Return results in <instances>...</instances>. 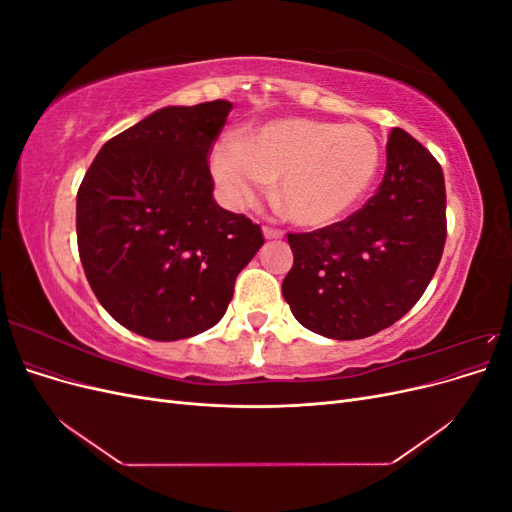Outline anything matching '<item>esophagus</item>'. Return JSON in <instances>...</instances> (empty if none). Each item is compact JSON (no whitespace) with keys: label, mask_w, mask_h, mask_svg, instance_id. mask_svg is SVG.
<instances>
[{"label":"esophagus","mask_w":512,"mask_h":512,"mask_svg":"<svg viewBox=\"0 0 512 512\" xmlns=\"http://www.w3.org/2000/svg\"><path fill=\"white\" fill-rule=\"evenodd\" d=\"M262 232H265L267 239H282L284 237V230H280V228L265 226V228H262Z\"/></svg>","instance_id":"1"}]
</instances>
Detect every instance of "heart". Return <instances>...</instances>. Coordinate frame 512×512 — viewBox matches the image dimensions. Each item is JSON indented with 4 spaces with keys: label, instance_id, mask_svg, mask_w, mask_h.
I'll list each match as a JSON object with an SVG mask.
<instances>
[{
    "label": "heart",
    "instance_id": "b5f03b06",
    "mask_svg": "<svg viewBox=\"0 0 512 512\" xmlns=\"http://www.w3.org/2000/svg\"><path fill=\"white\" fill-rule=\"evenodd\" d=\"M380 145L361 123L284 117L222 141L211 173L232 205H256L267 183L292 222L327 226L346 215L369 190L380 168Z\"/></svg>",
    "mask_w": 512,
    "mask_h": 512
}]
</instances>
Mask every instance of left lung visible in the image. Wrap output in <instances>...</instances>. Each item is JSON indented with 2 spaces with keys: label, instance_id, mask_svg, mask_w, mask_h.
I'll return each instance as SVG.
<instances>
[{
  "label": "left lung",
  "instance_id": "left-lung-1",
  "mask_svg": "<svg viewBox=\"0 0 512 512\" xmlns=\"http://www.w3.org/2000/svg\"><path fill=\"white\" fill-rule=\"evenodd\" d=\"M444 241L442 166L406 130L393 128L382 183L359 211L312 232H288L294 265L284 299L318 335H376L423 297Z\"/></svg>",
  "mask_w": 512,
  "mask_h": 512
}]
</instances>
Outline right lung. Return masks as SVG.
<instances>
[{"mask_svg": "<svg viewBox=\"0 0 512 512\" xmlns=\"http://www.w3.org/2000/svg\"><path fill=\"white\" fill-rule=\"evenodd\" d=\"M232 104L166 106L106 141L76 194L79 256L123 327L175 342L226 314L237 275L265 243L213 200L209 156Z\"/></svg>", "mask_w": 512, "mask_h": 512, "instance_id": "1", "label": "right lung"}]
</instances>
